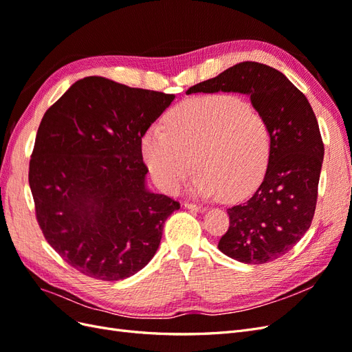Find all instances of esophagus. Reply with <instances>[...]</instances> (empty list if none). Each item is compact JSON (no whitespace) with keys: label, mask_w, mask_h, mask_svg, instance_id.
Masks as SVG:
<instances>
[{"label":"esophagus","mask_w":352,"mask_h":352,"mask_svg":"<svg viewBox=\"0 0 352 352\" xmlns=\"http://www.w3.org/2000/svg\"><path fill=\"white\" fill-rule=\"evenodd\" d=\"M185 207H186L188 210L198 211V212H204V211H206V207L198 206V204H192V202H185Z\"/></svg>","instance_id":"34e87169"}]
</instances>
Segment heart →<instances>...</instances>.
<instances>
[{"label":"heart","instance_id":"1","mask_svg":"<svg viewBox=\"0 0 352 352\" xmlns=\"http://www.w3.org/2000/svg\"><path fill=\"white\" fill-rule=\"evenodd\" d=\"M142 155L157 185L176 192L198 172L194 192L233 201L260 184L272 154L270 127L251 104L226 94L180 102L142 136Z\"/></svg>","mask_w":352,"mask_h":352}]
</instances>
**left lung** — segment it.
I'll list each match as a JSON object with an SVG mask.
<instances>
[{"label":"left lung","mask_w":352,"mask_h":352,"mask_svg":"<svg viewBox=\"0 0 352 352\" xmlns=\"http://www.w3.org/2000/svg\"><path fill=\"white\" fill-rule=\"evenodd\" d=\"M220 91L248 95L270 127L272 154L257 190L228 208L230 223L219 250L245 264H264L292 250L311 226L323 141L310 102L279 70L243 61L186 94Z\"/></svg>","instance_id":"obj_1"}]
</instances>
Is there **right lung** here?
Returning <instances> with one entry per match:
<instances>
[{
	"instance_id": "right-lung-1",
	"label": "right lung",
	"mask_w": 352,
	"mask_h": 352,
	"mask_svg": "<svg viewBox=\"0 0 352 352\" xmlns=\"http://www.w3.org/2000/svg\"><path fill=\"white\" fill-rule=\"evenodd\" d=\"M173 100L89 76L42 117L29 163L36 220L60 257L89 278L120 280L144 269L180 207L146 188L141 145Z\"/></svg>"
}]
</instances>
